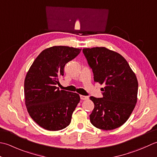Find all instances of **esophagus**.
<instances>
[{
  "label": "esophagus",
  "mask_w": 157,
  "mask_h": 157,
  "mask_svg": "<svg viewBox=\"0 0 157 157\" xmlns=\"http://www.w3.org/2000/svg\"><path fill=\"white\" fill-rule=\"evenodd\" d=\"M80 98H81V99L82 100H87L89 99V97L88 96H85V95H80Z\"/></svg>",
  "instance_id": "34e87169"
}]
</instances>
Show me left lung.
I'll return each mask as SVG.
<instances>
[{"label":"left lung","instance_id":"left-lung-1","mask_svg":"<svg viewBox=\"0 0 157 157\" xmlns=\"http://www.w3.org/2000/svg\"><path fill=\"white\" fill-rule=\"evenodd\" d=\"M95 82L104 84L103 97L91 96L94 109L89 115L93 125L103 130L121 127L129 119L137 102L138 82L124 57L105 47L82 49Z\"/></svg>","mask_w":157,"mask_h":157}]
</instances>
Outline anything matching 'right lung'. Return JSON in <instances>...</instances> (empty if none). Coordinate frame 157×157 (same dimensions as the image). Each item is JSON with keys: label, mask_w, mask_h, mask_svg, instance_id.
<instances>
[{"label": "right lung", "mask_w": 157, "mask_h": 157, "mask_svg": "<svg viewBox=\"0 0 157 157\" xmlns=\"http://www.w3.org/2000/svg\"><path fill=\"white\" fill-rule=\"evenodd\" d=\"M81 49L54 46L43 50L28 70L24 81L25 104L35 122L49 131L68 126L80 101L76 93L59 90L56 85L63 75L67 63L75 59Z\"/></svg>", "instance_id": "add662e5"}]
</instances>
